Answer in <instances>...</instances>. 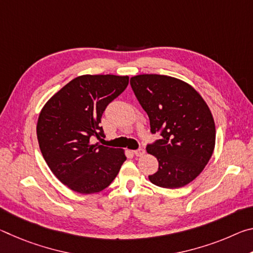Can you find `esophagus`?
Listing matches in <instances>:
<instances>
[{
	"instance_id": "1",
	"label": "esophagus",
	"mask_w": 253,
	"mask_h": 253,
	"mask_svg": "<svg viewBox=\"0 0 253 253\" xmlns=\"http://www.w3.org/2000/svg\"><path fill=\"white\" fill-rule=\"evenodd\" d=\"M134 154H135V155H136L137 157L143 156L144 154H145V149H144V148H138V149H136V151H134Z\"/></svg>"
}]
</instances>
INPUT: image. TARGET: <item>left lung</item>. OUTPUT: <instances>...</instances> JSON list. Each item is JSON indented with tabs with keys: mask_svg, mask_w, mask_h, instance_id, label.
<instances>
[{
	"mask_svg": "<svg viewBox=\"0 0 253 253\" xmlns=\"http://www.w3.org/2000/svg\"><path fill=\"white\" fill-rule=\"evenodd\" d=\"M130 85L146 111L151 132L161 138L146 151L158 161L148 178L164 188L185 186L200 175L215 146V124L209 106L184 81L163 75H138Z\"/></svg>",
	"mask_w": 253,
	"mask_h": 253,
	"instance_id": "obj_1",
	"label": "left lung"
}]
</instances>
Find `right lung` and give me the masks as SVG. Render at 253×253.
<instances>
[{"mask_svg": "<svg viewBox=\"0 0 253 253\" xmlns=\"http://www.w3.org/2000/svg\"><path fill=\"white\" fill-rule=\"evenodd\" d=\"M128 80V76H79L42 108L37 125L42 156L70 190L81 194L105 190L126 161L123 149L91 144L90 138L104 135L102 114L125 90Z\"/></svg>", "mask_w": 253, "mask_h": 253, "instance_id": "add662e5", "label": "right lung"}]
</instances>
